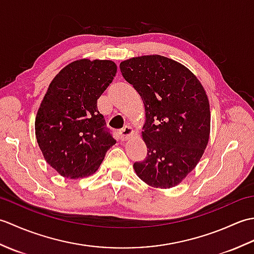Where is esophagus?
I'll use <instances>...</instances> for the list:
<instances>
[{"label":"esophagus","instance_id":"1","mask_svg":"<svg viewBox=\"0 0 254 254\" xmlns=\"http://www.w3.org/2000/svg\"><path fill=\"white\" fill-rule=\"evenodd\" d=\"M132 134H133V130L130 126H126L119 131V136H120L122 141H126V139L130 138V136H132Z\"/></svg>","mask_w":254,"mask_h":254}]
</instances>
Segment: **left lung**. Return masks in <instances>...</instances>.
I'll use <instances>...</instances> for the list:
<instances>
[{
    "label": "left lung",
    "mask_w": 254,
    "mask_h": 254,
    "mask_svg": "<svg viewBox=\"0 0 254 254\" xmlns=\"http://www.w3.org/2000/svg\"><path fill=\"white\" fill-rule=\"evenodd\" d=\"M120 69L141 96L146 118L142 137L147 156L133 168L150 187H176L195 168L207 146L206 91L190 69L163 56L127 59Z\"/></svg>",
    "instance_id": "1"
}]
</instances>
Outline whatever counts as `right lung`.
Segmentation results:
<instances>
[{
	"instance_id": "right-lung-1",
	"label": "right lung",
	"mask_w": 254,
	"mask_h": 254,
	"mask_svg": "<svg viewBox=\"0 0 254 254\" xmlns=\"http://www.w3.org/2000/svg\"><path fill=\"white\" fill-rule=\"evenodd\" d=\"M116 74L113 61L80 59L63 67L48 87L36 116V137L47 163L62 177L95 174L116 144L97 109Z\"/></svg>"
}]
</instances>
